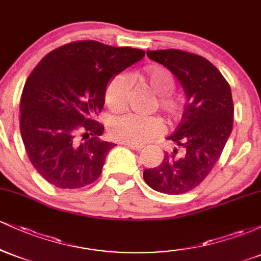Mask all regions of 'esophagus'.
Segmentation results:
<instances>
[{
    "mask_svg": "<svg viewBox=\"0 0 261 261\" xmlns=\"http://www.w3.org/2000/svg\"><path fill=\"white\" fill-rule=\"evenodd\" d=\"M124 145H126L128 148L134 149V151H142L143 149L142 145H136V143H124Z\"/></svg>",
    "mask_w": 261,
    "mask_h": 261,
    "instance_id": "obj_1",
    "label": "esophagus"
}]
</instances>
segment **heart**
<instances>
[{
    "label": "heart",
    "instance_id": "1",
    "mask_svg": "<svg viewBox=\"0 0 261 261\" xmlns=\"http://www.w3.org/2000/svg\"><path fill=\"white\" fill-rule=\"evenodd\" d=\"M141 80L154 93V107H158L166 114L170 121L180 119L182 101L178 95L173 94L174 77L167 68L152 67L141 74ZM128 81L124 73L113 76L106 87L104 100L107 107L113 112L122 109L127 101ZM164 131V122L158 116H141L137 114L126 113L113 116L108 122V133L110 137L124 143H143L160 136Z\"/></svg>",
    "mask_w": 261,
    "mask_h": 261
}]
</instances>
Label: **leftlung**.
I'll list each match as a JSON object with an SVG mask.
<instances>
[{
  "label": "left lung",
  "instance_id": "1",
  "mask_svg": "<svg viewBox=\"0 0 261 261\" xmlns=\"http://www.w3.org/2000/svg\"><path fill=\"white\" fill-rule=\"evenodd\" d=\"M147 56L166 66L187 94L184 114L167 140L178 148L166 152L155 168L145 169L143 179L153 190L179 195L195 189L222 153L233 127L230 87L208 60L176 49L147 50Z\"/></svg>",
  "mask_w": 261,
  "mask_h": 261
}]
</instances>
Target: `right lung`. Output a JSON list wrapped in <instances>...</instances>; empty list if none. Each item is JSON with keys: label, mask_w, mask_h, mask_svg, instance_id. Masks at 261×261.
I'll list each match as a JSON object with an SVG mask.
<instances>
[{"label": "right lung", "mask_w": 261, "mask_h": 261, "mask_svg": "<svg viewBox=\"0 0 261 261\" xmlns=\"http://www.w3.org/2000/svg\"><path fill=\"white\" fill-rule=\"evenodd\" d=\"M145 51L94 40L72 41L45 55L20 97V135L33 167L60 189H79L101 174L115 143L100 139L94 116L104 107L110 79Z\"/></svg>", "instance_id": "obj_1"}]
</instances>
